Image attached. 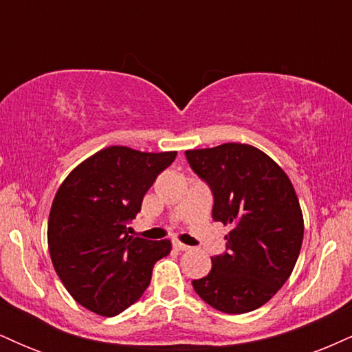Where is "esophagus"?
Masks as SVG:
<instances>
[{
    "label": "esophagus",
    "instance_id": "34e87169",
    "mask_svg": "<svg viewBox=\"0 0 352 352\" xmlns=\"http://www.w3.org/2000/svg\"><path fill=\"white\" fill-rule=\"evenodd\" d=\"M173 246H175V248L179 250V252H188V250H192V246H188V245L182 243V241H179V240L173 241Z\"/></svg>",
    "mask_w": 352,
    "mask_h": 352
}]
</instances>
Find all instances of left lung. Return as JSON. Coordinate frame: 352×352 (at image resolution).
<instances>
[{"mask_svg": "<svg viewBox=\"0 0 352 352\" xmlns=\"http://www.w3.org/2000/svg\"><path fill=\"white\" fill-rule=\"evenodd\" d=\"M185 157L212 192L213 220L232 227L225 252L212 256V270L192 281L193 289L221 313H250L272 300L296 265L305 233L296 192L252 145L223 144Z\"/></svg>", "mask_w": 352, "mask_h": 352, "instance_id": "1", "label": "left lung"}]
</instances>
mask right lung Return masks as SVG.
Segmentation results:
<instances>
[{"mask_svg":"<svg viewBox=\"0 0 352 352\" xmlns=\"http://www.w3.org/2000/svg\"><path fill=\"white\" fill-rule=\"evenodd\" d=\"M177 152L107 147L84 160L60 184L47 221V245L59 280L80 306L117 316L142 296L152 268L170 240L129 235L157 175Z\"/></svg>","mask_w":352,"mask_h":352,"instance_id":"obj_1","label":"right lung"}]
</instances>
